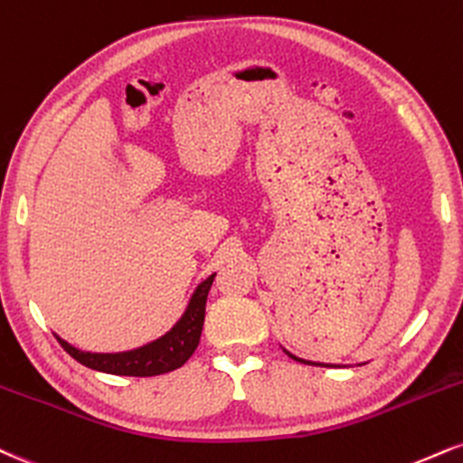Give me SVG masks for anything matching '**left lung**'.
I'll return each instance as SVG.
<instances>
[{
	"label": "left lung",
	"mask_w": 463,
	"mask_h": 463,
	"mask_svg": "<svg viewBox=\"0 0 463 463\" xmlns=\"http://www.w3.org/2000/svg\"><path fill=\"white\" fill-rule=\"evenodd\" d=\"M288 355H291V354H288ZM291 358H295V355H291ZM295 360H298V362H304V360H299V358H295ZM306 364H313V362H306ZM319 366H330V364H319Z\"/></svg>",
	"instance_id": "8db88e82"
}]
</instances>
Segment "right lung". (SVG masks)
Returning <instances> with one entry per match:
<instances>
[{"mask_svg":"<svg viewBox=\"0 0 463 463\" xmlns=\"http://www.w3.org/2000/svg\"><path fill=\"white\" fill-rule=\"evenodd\" d=\"M213 278L215 274L209 276L196 288L185 315L181 317V321L165 336H161L159 341L150 345H144L140 349H133V352L125 354H88L71 347L62 338H58V341L64 347V352L80 362V364L94 371L111 373V375L153 377L161 375V373L175 371L178 366L185 364L192 358V354L196 352L200 334H203L204 306H207V295L211 285H213Z\"/></svg>","mask_w":463,"mask_h":463,"instance_id":"1","label":"right lung"}]
</instances>
